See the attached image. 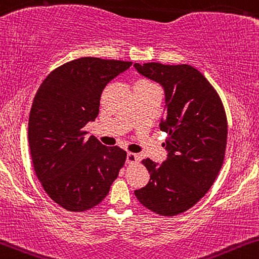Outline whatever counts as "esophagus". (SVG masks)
<instances>
[{"label": "esophagus", "instance_id": "34e87169", "mask_svg": "<svg viewBox=\"0 0 259 259\" xmlns=\"http://www.w3.org/2000/svg\"><path fill=\"white\" fill-rule=\"evenodd\" d=\"M127 163L128 164H132V163H137L138 161H140V157L137 156V154L136 153H132V152H128V153H127Z\"/></svg>", "mask_w": 259, "mask_h": 259}]
</instances>
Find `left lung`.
I'll list each match as a JSON object with an SVG mask.
<instances>
[{
	"label": "left lung",
	"instance_id": "8db88e82",
	"mask_svg": "<svg viewBox=\"0 0 259 259\" xmlns=\"http://www.w3.org/2000/svg\"><path fill=\"white\" fill-rule=\"evenodd\" d=\"M142 76L164 89L166 108L159 127L168 135L167 159H143L149 182L135 191L138 201L161 215L193 207L220 173L227 146V116L217 91L189 65L135 63Z\"/></svg>",
	"mask_w": 259,
	"mask_h": 259
}]
</instances>
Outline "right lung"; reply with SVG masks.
I'll return each instance as SVG.
<instances>
[{"instance_id": "1", "label": "right lung", "mask_w": 259, "mask_h": 259, "mask_svg": "<svg viewBox=\"0 0 259 259\" xmlns=\"http://www.w3.org/2000/svg\"><path fill=\"white\" fill-rule=\"evenodd\" d=\"M131 66L73 60L51 72L34 96L28 119L32 163L46 193L65 209L83 212L100 204L124 166L126 151L86 140L83 128L98 116L106 84Z\"/></svg>"}]
</instances>
